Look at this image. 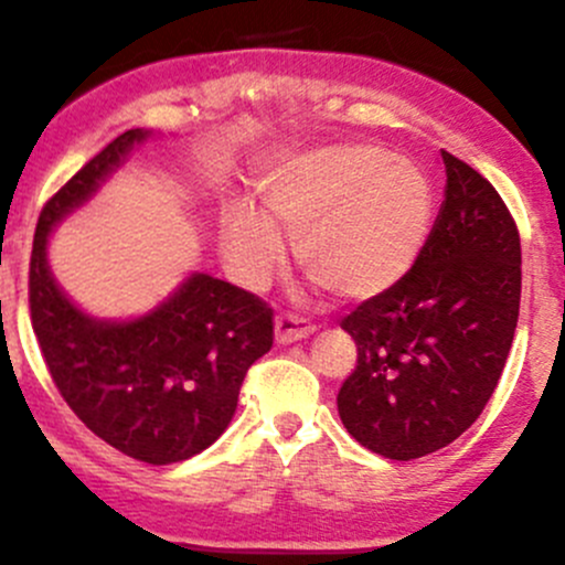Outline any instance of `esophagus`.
<instances>
[{
	"label": "esophagus",
	"mask_w": 565,
	"mask_h": 565,
	"mask_svg": "<svg viewBox=\"0 0 565 565\" xmlns=\"http://www.w3.org/2000/svg\"><path fill=\"white\" fill-rule=\"evenodd\" d=\"M313 330H316L313 321L311 319H302V316L281 313L276 319V340L281 345L308 338V334H313Z\"/></svg>",
	"instance_id": "esophagus-1"
}]
</instances>
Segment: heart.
I'll use <instances>...</instances> for the list:
<instances>
[{"label": "heart", "instance_id": "heart-1", "mask_svg": "<svg viewBox=\"0 0 565 565\" xmlns=\"http://www.w3.org/2000/svg\"><path fill=\"white\" fill-rule=\"evenodd\" d=\"M259 212L227 203L222 252L235 276L259 284L297 235V263L343 300L396 287L418 259L431 222V184L418 166L375 145H340L287 160L257 182Z\"/></svg>", "mask_w": 565, "mask_h": 565}]
</instances>
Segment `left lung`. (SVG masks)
Returning <instances> with one entry per match:
<instances>
[{
  "instance_id": "8db88e82",
  "label": "left lung",
  "mask_w": 565,
  "mask_h": 565,
  "mask_svg": "<svg viewBox=\"0 0 565 565\" xmlns=\"http://www.w3.org/2000/svg\"><path fill=\"white\" fill-rule=\"evenodd\" d=\"M445 201L418 259L340 321L356 367L338 392L343 426L394 461L429 456L486 411L520 313V235L482 173L443 152Z\"/></svg>"
}]
</instances>
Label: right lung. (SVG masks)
Returning a JSON list of instances; mask_svg holds the SVG:
<instances>
[{"label":"right lung","mask_w":565,"mask_h":565,"mask_svg":"<svg viewBox=\"0 0 565 565\" xmlns=\"http://www.w3.org/2000/svg\"><path fill=\"white\" fill-rule=\"evenodd\" d=\"M147 136L141 128L117 136L42 206L29 308L47 373L74 415L120 454L166 467L206 450L227 429L246 370L273 345V311L206 273H192L163 306L134 321L90 319L61 292L47 268V235Z\"/></svg>","instance_id":"add662e5"}]
</instances>
